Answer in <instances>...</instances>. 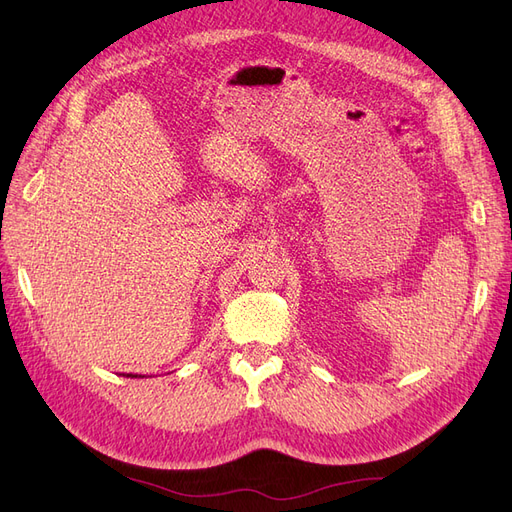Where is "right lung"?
<instances>
[{
	"instance_id": "obj_1",
	"label": "right lung",
	"mask_w": 512,
	"mask_h": 512,
	"mask_svg": "<svg viewBox=\"0 0 512 512\" xmlns=\"http://www.w3.org/2000/svg\"><path fill=\"white\" fill-rule=\"evenodd\" d=\"M127 377H131V379H133V377H137V375H131V373H129V375H127Z\"/></svg>"
}]
</instances>
